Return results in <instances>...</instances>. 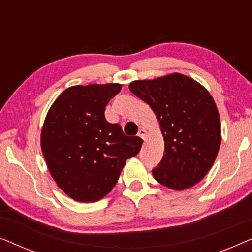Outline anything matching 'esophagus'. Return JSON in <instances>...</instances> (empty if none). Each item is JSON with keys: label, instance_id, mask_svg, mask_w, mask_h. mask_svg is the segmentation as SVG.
Segmentation results:
<instances>
[{"label": "esophagus", "instance_id": "1", "mask_svg": "<svg viewBox=\"0 0 252 252\" xmlns=\"http://www.w3.org/2000/svg\"><path fill=\"white\" fill-rule=\"evenodd\" d=\"M137 136H140L141 139L146 141V139H147V130L144 129V128H140L139 129V133H137Z\"/></svg>", "mask_w": 252, "mask_h": 252}]
</instances>
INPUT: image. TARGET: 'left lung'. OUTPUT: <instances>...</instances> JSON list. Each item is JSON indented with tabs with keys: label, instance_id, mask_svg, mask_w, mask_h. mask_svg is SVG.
I'll return each mask as SVG.
<instances>
[{
	"label": "left lung",
	"instance_id": "8db88e82",
	"mask_svg": "<svg viewBox=\"0 0 252 252\" xmlns=\"http://www.w3.org/2000/svg\"><path fill=\"white\" fill-rule=\"evenodd\" d=\"M129 91L150 105L165 141L154 178L174 190L190 188L205 177L221 143L217 105L210 93L180 73L135 80Z\"/></svg>",
	"mask_w": 252,
	"mask_h": 252
}]
</instances>
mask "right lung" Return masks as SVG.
<instances>
[{
  "label": "right lung",
  "instance_id": "add662e5",
  "mask_svg": "<svg viewBox=\"0 0 252 252\" xmlns=\"http://www.w3.org/2000/svg\"><path fill=\"white\" fill-rule=\"evenodd\" d=\"M120 84L72 86L58 96L41 132L47 166L58 187L78 202H96L115 187L143 140L126 136L104 111Z\"/></svg>",
  "mask_w": 252,
  "mask_h": 252
}]
</instances>
